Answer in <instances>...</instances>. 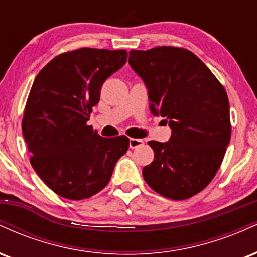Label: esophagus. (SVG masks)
I'll use <instances>...</instances> for the list:
<instances>
[{"label":"esophagus","mask_w":257,"mask_h":257,"mask_svg":"<svg viewBox=\"0 0 257 257\" xmlns=\"http://www.w3.org/2000/svg\"><path fill=\"white\" fill-rule=\"evenodd\" d=\"M143 145H144L143 139H134V138L129 139V147H131V149H137V147H140Z\"/></svg>","instance_id":"obj_1"}]
</instances>
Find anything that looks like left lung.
I'll return each instance as SVG.
<instances>
[{
    "label": "left lung",
    "mask_w": 257,
    "mask_h": 257,
    "mask_svg": "<svg viewBox=\"0 0 257 257\" xmlns=\"http://www.w3.org/2000/svg\"><path fill=\"white\" fill-rule=\"evenodd\" d=\"M129 65L146 85L151 113L172 129L167 143L149 141L155 159L144 167V179L161 196L190 198L214 179L231 140L225 88L184 48L133 49Z\"/></svg>",
    "instance_id": "left-lung-1"
}]
</instances>
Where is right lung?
Masks as SVG:
<instances>
[{
  "mask_svg": "<svg viewBox=\"0 0 257 257\" xmlns=\"http://www.w3.org/2000/svg\"><path fill=\"white\" fill-rule=\"evenodd\" d=\"M125 51L81 48L58 55L32 84L23 118L31 166L58 196L100 192L126 152L125 135L102 138L87 125L104 82L126 63Z\"/></svg>",
  "mask_w": 257,
  "mask_h": 257,
  "instance_id": "1",
  "label": "right lung"
}]
</instances>
